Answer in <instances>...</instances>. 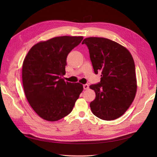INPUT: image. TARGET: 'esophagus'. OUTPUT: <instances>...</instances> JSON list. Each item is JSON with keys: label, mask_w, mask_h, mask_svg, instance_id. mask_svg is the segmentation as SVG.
<instances>
[{"label": "esophagus", "mask_w": 157, "mask_h": 157, "mask_svg": "<svg viewBox=\"0 0 157 157\" xmlns=\"http://www.w3.org/2000/svg\"><path fill=\"white\" fill-rule=\"evenodd\" d=\"M83 88L84 90H87L89 88V85L88 84H85L83 85Z\"/></svg>", "instance_id": "34e87169"}]
</instances>
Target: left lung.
I'll use <instances>...</instances> for the list:
<instances>
[{
  "label": "left lung",
  "mask_w": 157,
  "mask_h": 157,
  "mask_svg": "<svg viewBox=\"0 0 157 157\" xmlns=\"http://www.w3.org/2000/svg\"><path fill=\"white\" fill-rule=\"evenodd\" d=\"M89 50L94 73H101V80L90 88L96 99L90 104L95 116L105 121L119 118L134 101L137 82L135 64L130 52L124 46L105 38L84 39Z\"/></svg>",
  "instance_id": "1"
}]
</instances>
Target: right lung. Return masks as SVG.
Masks as SVG:
<instances>
[{
  "instance_id": "add662e5",
  "label": "right lung",
  "mask_w": 157,
  "mask_h": 157,
  "mask_svg": "<svg viewBox=\"0 0 157 157\" xmlns=\"http://www.w3.org/2000/svg\"><path fill=\"white\" fill-rule=\"evenodd\" d=\"M82 36H63L33 46L23 61V89L30 105L38 115L56 121L68 115L82 92L78 82H65L66 59Z\"/></svg>"
}]
</instances>
